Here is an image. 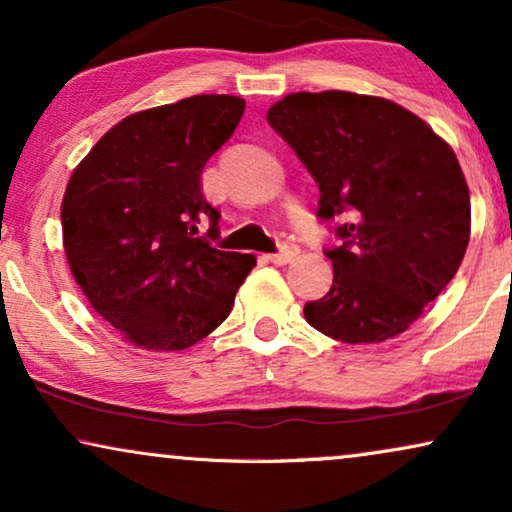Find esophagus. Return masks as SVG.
Returning <instances> with one entry per match:
<instances>
[{"instance_id":"esophagus-1","label":"esophagus","mask_w":512,"mask_h":512,"mask_svg":"<svg viewBox=\"0 0 512 512\" xmlns=\"http://www.w3.org/2000/svg\"><path fill=\"white\" fill-rule=\"evenodd\" d=\"M300 254V249L296 247V244H284L282 249L277 251V254H272V256H268L272 263L275 265H286V263H291L293 258H296Z\"/></svg>"}]
</instances>
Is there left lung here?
<instances>
[{
    "instance_id": "8db88e82",
    "label": "left lung",
    "mask_w": 512,
    "mask_h": 512,
    "mask_svg": "<svg viewBox=\"0 0 512 512\" xmlns=\"http://www.w3.org/2000/svg\"><path fill=\"white\" fill-rule=\"evenodd\" d=\"M268 121L319 184V216L349 212L326 251L333 286L305 319L349 345L408 331L450 284L471 237V195L452 146L375 95L291 93Z\"/></svg>"
}]
</instances>
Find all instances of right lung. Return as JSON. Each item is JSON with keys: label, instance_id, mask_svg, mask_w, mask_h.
<instances>
[{"label": "right lung", "instance_id": "1", "mask_svg": "<svg viewBox=\"0 0 512 512\" xmlns=\"http://www.w3.org/2000/svg\"><path fill=\"white\" fill-rule=\"evenodd\" d=\"M244 114L235 95H195L125 116L76 165L62 198L74 282L104 321L146 352H179L233 310L254 254L221 251L202 167Z\"/></svg>", "mask_w": 512, "mask_h": 512}]
</instances>
